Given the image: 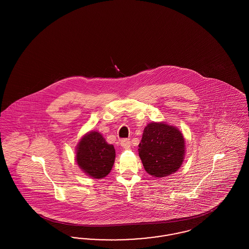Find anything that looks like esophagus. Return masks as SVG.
Instances as JSON below:
<instances>
[{"label": "esophagus", "mask_w": 249, "mask_h": 249, "mask_svg": "<svg viewBox=\"0 0 249 249\" xmlns=\"http://www.w3.org/2000/svg\"><path fill=\"white\" fill-rule=\"evenodd\" d=\"M120 144L123 148H126V149H129L130 147V139H123L121 140Z\"/></svg>", "instance_id": "esophagus-1"}]
</instances>
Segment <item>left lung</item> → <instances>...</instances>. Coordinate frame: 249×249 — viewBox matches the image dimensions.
Returning <instances> with one entry per match:
<instances>
[{"label":"left lung","instance_id":"obj_1","mask_svg":"<svg viewBox=\"0 0 249 249\" xmlns=\"http://www.w3.org/2000/svg\"><path fill=\"white\" fill-rule=\"evenodd\" d=\"M138 146L145 172L155 178H165L176 173L185 159L183 133L165 122L147 124Z\"/></svg>","mask_w":249,"mask_h":249}]
</instances>
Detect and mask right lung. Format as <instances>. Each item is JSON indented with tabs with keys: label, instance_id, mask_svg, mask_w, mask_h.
Returning <instances> with one entry per match:
<instances>
[{
	"label": "right lung",
	"instance_id": "1",
	"mask_svg": "<svg viewBox=\"0 0 249 249\" xmlns=\"http://www.w3.org/2000/svg\"><path fill=\"white\" fill-rule=\"evenodd\" d=\"M115 158L114 145L97 130L87 132L76 145V163L90 178H106L112 170Z\"/></svg>",
	"mask_w": 249,
	"mask_h": 249
}]
</instances>
